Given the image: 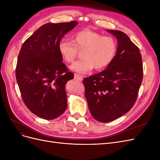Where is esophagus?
I'll list each match as a JSON object with an SVG mask.
<instances>
[{"mask_svg": "<svg viewBox=\"0 0 160 160\" xmlns=\"http://www.w3.org/2000/svg\"><path fill=\"white\" fill-rule=\"evenodd\" d=\"M74 78H75V79H77V80L80 81H81L82 80H83V77L78 75V74H77V73H75Z\"/></svg>", "mask_w": 160, "mask_h": 160, "instance_id": "1", "label": "esophagus"}]
</instances>
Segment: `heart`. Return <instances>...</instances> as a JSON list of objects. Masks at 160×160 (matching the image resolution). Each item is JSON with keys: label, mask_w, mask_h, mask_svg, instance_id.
Listing matches in <instances>:
<instances>
[{"label": "heart", "mask_w": 160, "mask_h": 160, "mask_svg": "<svg viewBox=\"0 0 160 160\" xmlns=\"http://www.w3.org/2000/svg\"><path fill=\"white\" fill-rule=\"evenodd\" d=\"M117 51L118 42L114 37L88 29L76 32L72 35V41L62 39L59 43L60 55L69 63L74 61L79 51H83V59L70 66L72 71L81 74L93 68L97 71L105 69L114 60Z\"/></svg>", "instance_id": "b5f03b06"}]
</instances>
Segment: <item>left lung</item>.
<instances>
[{
	"instance_id": "1",
	"label": "left lung",
	"mask_w": 160,
	"mask_h": 160,
	"mask_svg": "<svg viewBox=\"0 0 160 160\" xmlns=\"http://www.w3.org/2000/svg\"><path fill=\"white\" fill-rule=\"evenodd\" d=\"M108 31L118 39L115 59L102 72L83 79L90 112L103 123L122 117L132 108L143 79L139 48L123 32Z\"/></svg>"
}]
</instances>
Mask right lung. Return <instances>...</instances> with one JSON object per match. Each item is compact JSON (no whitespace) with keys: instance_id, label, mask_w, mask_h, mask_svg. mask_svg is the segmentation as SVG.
<instances>
[{"instance_id":"add662e5","label":"right lung","mask_w":160,"mask_h":160,"mask_svg":"<svg viewBox=\"0 0 160 160\" xmlns=\"http://www.w3.org/2000/svg\"><path fill=\"white\" fill-rule=\"evenodd\" d=\"M47 23L24 42L16 67V79L27 108L41 118L54 119L67 107L65 84L74 75L62 62L59 43L77 25Z\"/></svg>"}]
</instances>
